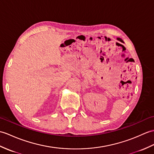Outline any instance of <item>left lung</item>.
<instances>
[{
    "instance_id": "obj_1",
    "label": "left lung",
    "mask_w": 154,
    "mask_h": 154,
    "mask_svg": "<svg viewBox=\"0 0 154 154\" xmlns=\"http://www.w3.org/2000/svg\"><path fill=\"white\" fill-rule=\"evenodd\" d=\"M117 40H118V41H121V42H123V41L122 40V39H121V38H119V37H117Z\"/></svg>"
}]
</instances>
